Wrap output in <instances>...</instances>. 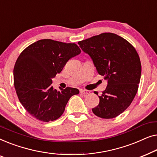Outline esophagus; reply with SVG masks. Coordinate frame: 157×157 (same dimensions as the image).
<instances>
[{"label": "esophagus", "mask_w": 157, "mask_h": 157, "mask_svg": "<svg viewBox=\"0 0 157 157\" xmlns=\"http://www.w3.org/2000/svg\"><path fill=\"white\" fill-rule=\"evenodd\" d=\"M90 92L91 91H89V90H84V89L80 90V93L83 94V95H87V94H89Z\"/></svg>", "instance_id": "1"}]
</instances>
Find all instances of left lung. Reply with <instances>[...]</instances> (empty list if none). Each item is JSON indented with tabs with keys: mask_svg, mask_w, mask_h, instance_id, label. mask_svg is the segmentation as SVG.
Segmentation results:
<instances>
[{
	"mask_svg": "<svg viewBox=\"0 0 157 157\" xmlns=\"http://www.w3.org/2000/svg\"><path fill=\"white\" fill-rule=\"evenodd\" d=\"M81 48L93 60L96 71L108 80L99 104L92 109L102 119H113L132 104L140 82L141 64L136 49L124 38L103 33L78 41Z\"/></svg>",
	"mask_w": 157,
	"mask_h": 157,
	"instance_id": "left-lung-1",
	"label": "left lung"
}]
</instances>
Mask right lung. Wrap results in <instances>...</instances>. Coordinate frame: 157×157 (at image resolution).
I'll use <instances>...</instances> for the list:
<instances>
[{
    "instance_id": "right-lung-1",
    "label": "right lung",
    "mask_w": 157,
    "mask_h": 157,
    "mask_svg": "<svg viewBox=\"0 0 157 157\" xmlns=\"http://www.w3.org/2000/svg\"><path fill=\"white\" fill-rule=\"evenodd\" d=\"M81 52L76 44L42 39L19 55L13 69L14 86L21 104L32 117L44 122L56 120L69 98L78 94L74 88L53 89L51 79Z\"/></svg>"
}]
</instances>
